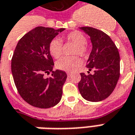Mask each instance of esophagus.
Here are the masks:
<instances>
[{"mask_svg":"<svg viewBox=\"0 0 135 135\" xmlns=\"http://www.w3.org/2000/svg\"><path fill=\"white\" fill-rule=\"evenodd\" d=\"M67 74H68V76H70V72H67Z\"/></svg>","mask_w":135,"mask_h":135,"instance_id":"1","label":"esophagus"}]
</instances>
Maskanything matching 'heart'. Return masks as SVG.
Wrapping results in <instances>:
<instances>
[{"label": "heart", "instance_id": "obj_1", "mask_svg": "<svg viewBox=\"0 0 135 135\" xmlns=\"http://www.w3.org/2000/svg\"><path fill=\"white\" fill-rule=\"evenodd\" d=\"M66 42L74 44L73 54L79 55L82 57H87L89 53V47L86 43V37L79 31H73L68 33L63 37ZM49 52L56 59L61 56L62 54V42L59 38H53L49 44ZM82 63L81 59L77 56H64L59 59L56 63L58 69L68 72L73 71Z\"/></svg>", "mask_w": 135, "mask_h": 135}]
</instances>
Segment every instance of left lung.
Segmentation results:
<instances>
[{"instance_id":"1","label":"left lung","mask_w":135,"mask_h":135,"mask_svg":"<svg viewBox=\"0 0 135 135\" xmlns=\"http://www.w3.org/2000/svg\"><path fill=\"white\" fill-rule=\"evenodd\" d=\"M80 29L90 36L93 47L86 64L88 74H80L79 91L88 101H102L111 95L118 82L120 54L114 41L104 32L90 27ZM91 70L95 74H90Z\"/></svg>"}]
</instances>
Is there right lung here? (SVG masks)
I'll return each mask as SVG.
<instances>
[{"mask_svg": "<svg viewBox=\"0 0 135 135\" xmlns=\"http://www.w3.org/2000/svg\"><path fill=\"white\" fill-rule=\"evenodd\" d=\"M65 28L37 27L19 40L11 62L16 88L24 101L32 106L48 108L60 102L62 88L67 79L65 71H53V58L49 44ZM52 76L44 78V73Z\"/></svg>", "mask_w": 135, "mask_h": 135, "instance_id": "obj_1", "label": "right lung"}]
</instances>
